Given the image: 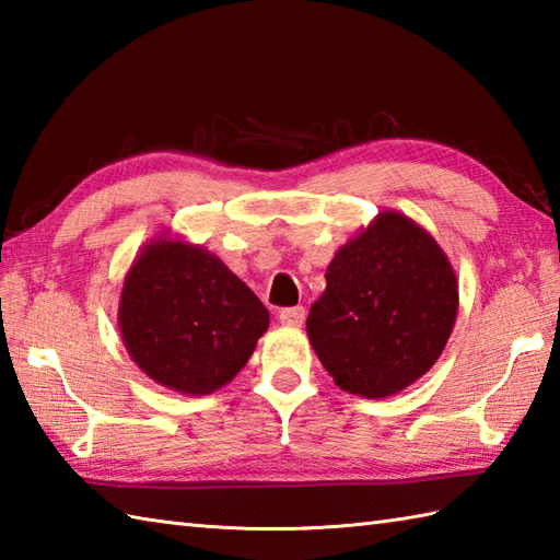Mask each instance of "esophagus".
Instances as JSON below:
<instances>
[{"mask_svg": "<svg viewBox=\"0 0 560 560\" xmlns=\"http://www.w3.org/2000/svg\"><path fill=\"white\" fill-rule=\"evenodd\" d=\"M281 325L287 327H301L305 323V307L303 305H295V307H283L279 313Z\"/></svg>", "mask_w": 560, "mask_h": 560, "instance_id": "obj_1", "label": "esophagus"}]
</instances>
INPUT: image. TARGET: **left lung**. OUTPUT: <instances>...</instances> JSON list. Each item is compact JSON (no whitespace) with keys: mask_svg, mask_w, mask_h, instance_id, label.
<instances>
[{"mask_svg":"<svg viewBox=\"0 0 560 560\" xmlns=\"http://www.w3.org/2000/svg\"><path fill=\"white\" fill-rule=\"evenodd\" d=\"M325 279L307 337L341 389L380 399L431 371L459 305L455 269L431 233L404 213H377L329 261Z\"/></svg>","mask_w":560,"mask_h":560,"instance_id":"1","label":"left lung"}]
</instances>
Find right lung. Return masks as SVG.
<instances>
[{
	"label": "right lung",
	"mask_w": 560,
	"mask_h": 560,
	"mask_svg": "<svg viewBox=\"0 0 560 560\" xmlns=\"http://www.w3.org/2000/svg\"><path fill=\"white\" fill-rule=\"evenodd\" d=\"M117 325L141 371L197 397L241 373L269 313L217 255L161 235L127 271Z\"/></svg>",
	"instance_id": "right-lung-1"
}]
</instances>
